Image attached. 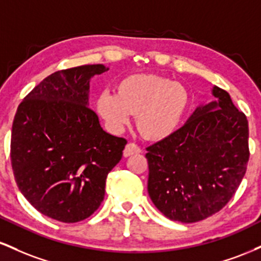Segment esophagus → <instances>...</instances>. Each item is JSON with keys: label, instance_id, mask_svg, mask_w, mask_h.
I'll use <instances>...</instances> for the list:
<instances>
[{"label": "esophagus", "instance_id": "esophagus-1", "mask_svg": "<svg viewBox=\"0 0 261 261\" xmlns=\"http://www.w3.org/2000/svg\"><path fill=\"white\" fill-rule=\"evenodd\" d=\"M140 152H141V148L136 145V143L128 142L126 145V147H125V149H124V157H130V155L137 154V153H140Z\"/></svg>", "mask_w": 261, "mask_h": 261}]
</instances>
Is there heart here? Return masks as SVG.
<instances>
[{"label": "heart", "instance_id": "obj_1", "mask_svg": "<svg viewBox=\"0 0 261 261\" xmlns=\"http://www.w3.org/2000/svg\"><path fill=\"white\" fill-rule=\"evenodd\" d=\"M189 106L184 86L155 74H131L118 85L116 94L103 92L97 109L113 130H122L136 115L141 134L162 140L175 131Z\"/></svg>", "mask_w": 261, "mask_h": 261}]
</instances>
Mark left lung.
<instances>
[{
    "instance_id": "8db88e82",
    "label": "left lung",
    "mask_w": 261,
    "mask_h": 261,
    "mask_svg": "<svg viewBox=\"0 0 261 261\" xmlns=\"http://www.w3.org/2000/svg\"><path fill=\"white\" fill-rule=\"evenodd\" d=\"M212 94L216 100L146 148L149 197L172 221L199 222L222 210L247 170V116L224 89L215 86Z\"/></svg>"
}]
</instances>
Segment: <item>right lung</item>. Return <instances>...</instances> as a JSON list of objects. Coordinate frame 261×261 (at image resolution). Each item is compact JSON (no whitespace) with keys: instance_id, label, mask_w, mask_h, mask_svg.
I'll list each match as a JSON object with an SVG mask.
<instances>
[{"instance_id":"1","label":"right lung","mask_w":261,"mask_h":261,"mask_svg":"<svg viewBox=\"0 0 261 261\" xmlns=\"http://www.w3.org/2000/svg\"><path fill=\"white\" fill-rule=\"evenodd\" d=\"M107 70L83 65L54 72L14 116L11 163L18 188L40 214L60 222H80L97 211L127 143L106 133L88 107L89 81Z\"/></svg>"}]
</instances>
